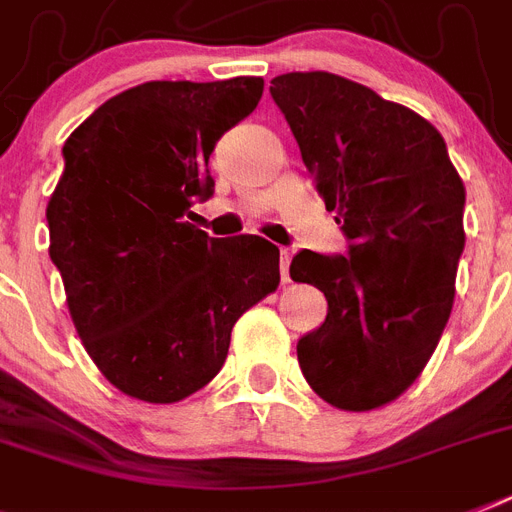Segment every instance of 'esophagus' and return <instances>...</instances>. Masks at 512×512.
Segmentation results:
<instances>
[{
	"instance_id": "1",
	"label": "esophagus",
	"mask_w": 512,
	"mask_h": 512,
	"mask_svg": "<svg viewBox=\"0 0 512 512\" xmlns=\"http://www.w3.org/2000/svg\"><path fill=\"white\" fill-rule=\"evenodd\" d=\"M290 256H293V253L287 251V248H282V251H280V277H282V282L290 280Z\"/></svg>"
}]
</instances>
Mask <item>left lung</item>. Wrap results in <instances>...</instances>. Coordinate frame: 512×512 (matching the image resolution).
Wrapping results in <instances>:
<instances>
[{"label": "left lung", "mask_w": 512, "mask_h": 512, "mask_svg": "<svg viewBox=\"0 0 512 512\" xmlns=\"http://www.w3.org/2000/svg\"><path fill=\"white\" fill-rule=\"evenodd\" d=\"M269 94L348 238L345 256H293L290 277L327 298L298 363L319 398L371 411L416 382L450 319L466 188L432 122L361 83L287 73Z\"/></svg>", "instance_id": "1"}]
</instances>
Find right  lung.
I'll list each match as a JSON object with an SVG mask.
<instances>
[{"instance_id": "right-lung-1", "label": "right lung", "mask_w": 512, "mask_h": 512, "mask_svg": "<svg viewBox=\"0 0 512 512\" xmlns=\"http://www.w3.org/2000/svg\"><path fill=\"white\" fill-rule=\"evenodd\" d=\"M264 80H151L104 101L62 146L49 256L99 371L130 398L177 403L217 377L230 332L280 285V248L209 238L193 198L209 156L256 109Z\"/></svg>"}]
</instances>
